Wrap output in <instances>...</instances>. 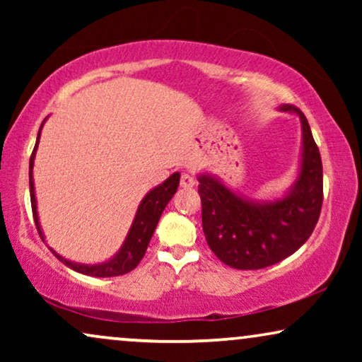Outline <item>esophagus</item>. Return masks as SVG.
<instances>
[{
    "label": "esophagus",
    "instance_id": "34e87169",
    "mask_svg": "<svg viewBox=\"0 0 362 362\" xmlns=\"http://www.w3.org/2000/svg\"><path fill=\"white\" fill-rule=\"evenodd\" d=\"M196 185V177L189 175V173H182L181 175V187H185V189H189Z\"/></svg>",
    "mask_w": 362,
    "mask_h": 362
}]
</instances>
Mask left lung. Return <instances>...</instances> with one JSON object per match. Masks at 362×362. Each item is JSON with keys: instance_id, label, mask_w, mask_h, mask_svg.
Instances as JSON below:
<instances>
[{"instance_id": "1", "label": "left lung", "mask_w": 362, "mask_h": 362, "mask_svg": "<svg viewBox=\"0 0 362 362\" xmlns=\"http://www.w3.org/2000/svg\"><path fill=\"white\" fill-rule=\"evenodd\" d=\"M303 127V161L298 181L284 199L254 204L227 189L214 177L201 175L197 192L202 206V230L217 259L239 270H259L286 259L308 240L323 204V165L300 108Z\"/></svg>"}]
</instances>
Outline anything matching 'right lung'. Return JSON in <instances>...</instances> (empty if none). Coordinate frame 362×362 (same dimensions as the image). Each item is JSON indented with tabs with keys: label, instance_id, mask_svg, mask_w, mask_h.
I'll use <instances>...</instances> for the list:
<instances>
[{
	"label": "right lung",
	"instance_id": "right-lung-1",
	"mask_svg": "<svg viewBox=\"0 0 362 362\" xmlns=\"http://www.w3.org/2000/svg\"><path fill=\"white\" fill-rule=\"evenodd\" d=\"M39 135H41V130L37 133L36 146H34L31 160H29V192H31V207H33L34 222H36V229L39 232V235H41V239L44 240L41 226H39V219H37L36 196H34V181H33V165H34V156H36ZM177 185H180V173H175V175L168 177L163 185L156 186L155 189L148 192L145 199L141 201L140 207H138L135 221H133L132 229L128 232L125 244L122 245V250L118 252L112 260L105 262V264H100V265L74 264V262H69L64 259V257L57 255L52 249L51 250L64 265H67L69 269L78 272V274L92 275V276H118V275L128 274V272H132L138 264H140L143 255H145L148 244H150L153 237V232H155L158 221H160L161 217V212L165 211L166 204L171 201L173 194H175L177 189Z\"/></svg>",
	"mask_w": 362,
	"mask_h": 362
}]
</instances>
